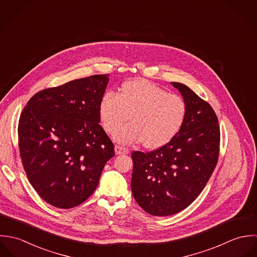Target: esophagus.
I'll use <instances>...</instances> for the list:
<instances>
[{"instance_id":"esophagus-1","label":"esophagus","mask_w":257,"mask_h":257,"mask_svg":"<svg viewBox=\"0 0 257 257\" xmlns=\"http://www.w3.org/2000/svg\"><path fill=\"white\" fill-rule=\"evenodd\" d=\"M115 153L117 155L128 154L129 153V149L120 145H116L115 146Z\"/></svg>"}]
</instances>
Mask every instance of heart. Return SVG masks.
Masks as SVG:
<instances>
[{
	"mask_svg": "<svg viewBox=\"0 0 257 257\" xmlns=\"http://www.w3.org/2000/svg\"><path fill=\"white\" fill-rule=\"evenodd\" d=\"M188 106L186 100L145 79L130 80L117 93L106 92L99 104L104 130L113 134L130 115L131 122L115 133L122 143L141 142L158 148L170 142L182 128Z\"/></svg>",
	"mask_w": 257,
	"mask_h": 257,
	"instance_id": "1",
	"label": "heart"
}]
</instances>
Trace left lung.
Wrapping results in <instances>:
<instances>
[{"label":"left lung","mask_w":257,"mask_h":257,"mask_svg":"<svg viewBox=\"0 0 257 257\" xmlns=\"http://www.w3.org/2000/svg\"><path fill=\"white\" fill-rule=\"evenodd\" d=\"M172 84L188 106L182 128L154 151L132 153V194L156 216L172 215L191 205L204 190L219 154V125L211 106L185 84Z\"/></svg>","instance_id":"1"}]
</instances>
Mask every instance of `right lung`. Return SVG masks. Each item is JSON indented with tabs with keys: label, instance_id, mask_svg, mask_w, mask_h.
<instances>
[{
	"label": "right lung",
	"instance_id": "1",
	"mask_svg": "<svg viewBox=\"0 0 257 257\" xmlns=\"http://www.w3.org/2000/svg\"><path fill=\"white\" fill-rule=\"evenodd\" d=\"M109 74L46 88L22 111L19 149L29 182L48 204L71 208L95 191L114 145L99 125Z\"/></svg>",
	"mask_w": 257,
	"mask_h": 257
}]
</instances>
